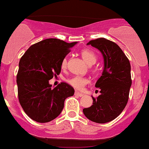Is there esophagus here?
I'll list each match as a JSON object with an SVG mask.
<instances>
[{
    "mask_svg": "<svg viewBox=\"0 0 149 149\" xmlns=\"http://www.w3.org/2000/svg\"><path fill=\"white\" fill-rule=\"evenodd\" d=\"M74 95H76V96H78V97H82V96H84V95L81 93H79V92H78V91H76L75 93H74Z\"/></svg>",
    "mask_w": 149,
    "mask_h": 149,
    "instance_id": "34e87169",
    "label": "esophagus"
}]
</instances>
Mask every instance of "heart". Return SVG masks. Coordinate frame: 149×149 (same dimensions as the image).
<instances>
[{
    "label": "heart",
    "mask_w": 149,
    "mask_h": 149,
    "mask_svg": "<svg viewBox=\"0 0 149 149\" xmlns=\"http://www.w3.org/2000/svg\"><path fill=\"white\" fill-rule=\"evenodd\" d=\"M81 54L83 59L85 61V62L89 65L95 64L97 60V56L91 50H83L81 52ZM66 67H67V60L65 58L61 61V68L64 69ZM68 81L71 86L77 90H82L84 88V87L88 83V80L86 78H84L81 76H74L73 78H70Z\"/></svg>",
    "instance_id": "heart-1"
}]
</instances>
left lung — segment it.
Listing matches in <instances>:
<instances>
[{
  "mask_svg": "<svg viewBox=\"0 0 149 149\" xmlns=\"http://www.w3.org/2000/svg\"><path fill=\"white\" fill-rule=\"evenodd\" d=\"M88 45L99 50L104 58V69L95 87L101 95L92 97L93 104L83 109L84 115L92 122L104 124L112 121L122 112L128 100L132 85L129 60L117 44L101 38Z\"/></svg>",
  "mask_w": 149,
  "mask_h": 149,
  "instance_id": "left-lung-1",
  "label": "left lung"
}]
</instances>
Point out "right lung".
<instances>
[{"label":"right lung","instance_id":"1","mask_svg":"<svg viewBox=\"0 0 149 149\" xmlns=\"http://www.w3.org/2000/svg\"><path fill=\"white\" fill-rule=\"evenodd\" d=\"M77 42L48 38L31 45L19 62L17 74L18 99L24 112L40 123L51 122L60 115L65 99L74 90L61 82L52 88L49 80L61 70V61Z\"/></svg>","mask_w":149,"mask_h":149}]
</instances>
